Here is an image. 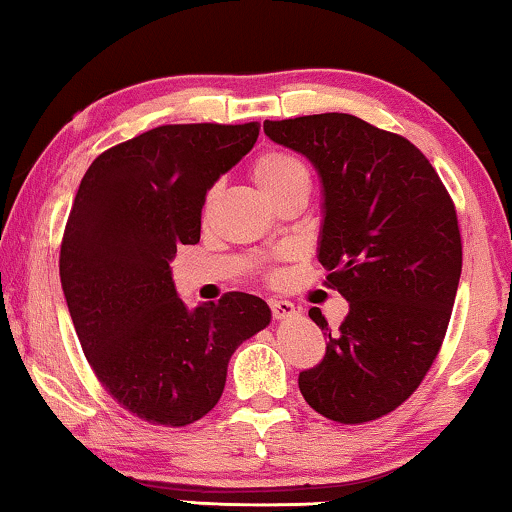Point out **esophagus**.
Instances as JSON below:
<instances>
[{"label":"esophagus","mask_w":512,"mask_h":512,"mask_svg":"<svg viewBox=\"0 0 512 512\" xmlns=\"http://www.w3.org/2000/svg\"><path fill=\"white\" fill-rule=\"evenodd\" d=\"M270 310H272V317H275L277 321L291 319L298 314L296 305L289 303V300H270Z\"/></svg>","instance_id":"34e87169"}]
</instances>
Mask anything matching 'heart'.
I'll return each instance as SVG.
<instances>
[{
  "instance_id": "obj_1",
  "label": "heart",
  "mask_w": 512,
  "mask_h": 512,
  "mask_svg": "<svg viewBox=\"0 0 512 512\" xmlns=\"http://www.w3.org/2000/svg\"><path fill=\"white\" fill-rule=\"evenodd\" d=\"M251 177L258 191L263 193V198L272 202L279 195L291 193V191H307L310 193L312 186V174L303 160L296 153L289 151H265L256 158L254 167H251ZM214 193H209L207 205L212 202Z\"/></svg>"
}]
</instances>
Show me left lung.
<instances>
[{
    "label": "left lung",
    "mask_w": 512,
    "mask_h": 512,
    "mask_svg": "<svg viewBox=\"0 0 512 512\" xmlns=\"http://www.w3.org/2000/svg\"><path fill=\"white\" fill-rule=\"evenodd\" d=\"M275 144L321 181L319 263L349 312L338 331L319 307V366L298 377L319 415L361 424L398 408L429 373L457 296L461 235L443 181L415 144L349 114L265 121Z\"/></svg>",
    "instance_id": "8db88e82"
}]
</instances>
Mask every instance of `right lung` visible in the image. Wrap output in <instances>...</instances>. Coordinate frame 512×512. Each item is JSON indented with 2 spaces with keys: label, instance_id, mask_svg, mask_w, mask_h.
Wrapping results in <instances>:
<instances>
[{
  "label": "right lung",
  "instance_id": "1",
  "mask_svg": "<svg viewBox=\"0 0 512 512\" xmlns=\"http://www.w3.org/2000/svg\"><path fill=\"white\" fill-rule=\"evenodd\" d=\"M258 123L160 125L83 174L60 282L102 387L139 419L186 426L219 403L235 349L270 324L265 300L226 293L188 307L170 261L200 242L205 195L254 149Z\"/></svg>",
  "mask_w": 512,
  "mask_h": 512
}]
</instances>
